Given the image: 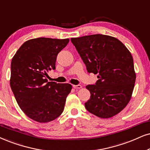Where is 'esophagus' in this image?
I'll use <instances>...</instances> for the list:
<instances>
[{"mask_svg": "<svg viewBox=\"0 0 150 150\" xmlns=\"http://www.w3.org/2000/svg\"><path fill=\"white\" fill-rule=\"evenodd\" d=\"M73 87L74 88H81L82 86H81V85L78 84V85H73Z\"/></svg>", "mask_w": 150, "mask_h": 150, "instance_id": "34e87169", "label": "esophagus"}]
</instances>
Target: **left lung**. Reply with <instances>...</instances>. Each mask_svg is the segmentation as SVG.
Returning a JSON list of instances; mask_svg holds the SVG:
<instances>
[{"mask_svg":"<svg viewBox=\"0 0 150 150\" xmlns=\"http://www.w3.org/2000/svg\"><path fill=\"white\" fill-rule=\"evenodd\" d=\"M89 73L98 74L96 84L87 85L91 97L86 110L102 118L120 113L129 103L136 81L134 60L116 38L92 35L71 38Z\"/></svg>","mask_w":150,"mask_h":150,"instance_id":"1","label":"left lung"}]
</instances>
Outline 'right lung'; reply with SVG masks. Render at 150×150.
Returning <instances> with one entry per match:
<instances>
[{
	"mask_svg": "<svg viewBox=\"0 0 150 150\" xmlns=\"http://www.w3.org/2000/svg\"><path fill=\"white\" fill-rule=\"evenodd\" d=\"M69 39L40 37L25 41L11 63L10 86L19 107L39 122L54 120L63 112L72 86L48 81L47 73L55 69L58 53Z\"/></svg>",
	"mask_w": 150,
	"mask_h": 150,
	"instance_id": "obj_1",
	"label": "right lung"
}]
</instances>
